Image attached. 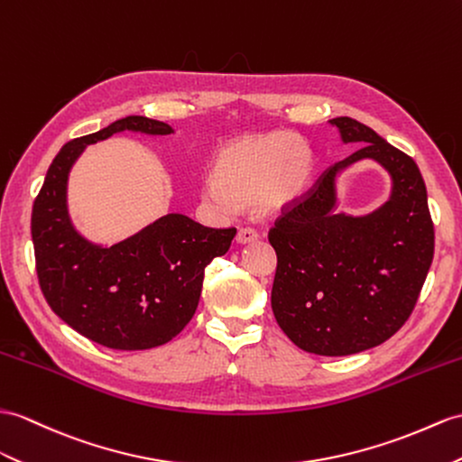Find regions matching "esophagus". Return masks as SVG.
Here are the masks:
<instances>
[{
    "instance_id": "34e87169",
    "label": "esophagus",
    "mask_w": 462,
    "mask_h": 462,
    "mask_svg": "<svg viewBox=\"0 0 462 462\" xmlns=\"http://www.w3.org/2000/svg\"><path fill=\"white\" fill-rule=\"evenodd\" d=\"M256 239H258V233L251 227H243L237 233V243L239 245H249V243H254Z\"/></svg>"
}]
</instances>
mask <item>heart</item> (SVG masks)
<instances>
[{
	"label": "heart",
	"mask_w": 462,
	"mask_h": 462,
	"mask_svg": "<svg viewBox=\"0 0 462 462\" xmlns=\"http://www.w3.org/2000/svg\"><path fill=\"white\" fill-rule=\"evenodd\" d=\"M311 166V152L296 134L243 137L216 154L213 172L201 178V196L223 211L253 204L278 211L306 194Z\"/></svg>",
	"instance_id": "heart-1"
}]
</instances>
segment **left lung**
<instances>
[{"label":"left lung","instance_id":"8db88e82","mask_svg":"<svg viewBox=\"0 0 462 462\" xmlns=\"http://www.w3.org/2000/svg\"><path fill=\"white\" fill-rule=\"evenodd\" d=\"M343 143H365L335 162L268 231L278 264L273 311L288 339L323 356L388 341L408 321L430 273L435 231L418 164L351 117L331 119ZM373 158L393 176L387 204L363 218L335 214L334 178Z\"/></svg>","mask_w":462,"mask_h":462}]
</instances>
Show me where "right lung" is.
Returning <instances> with one entry per match:
<instances>
[{"mask_svg":"<svg viewBox=\"0 0 462 462\" xmlns=\"http://www.w3.org/2000/svg\"><path fill=\"white\" fill-rule=\"evenodd\" d=\"M121 131L174 133L162 121L129 116L66 143L32 204L31 235L42 296L56 316L89 341L143 351L174 339L194 318L206 266L229 251L237 229L168 213L111 246L86 241L66 208L70 168L88 144Z\"/></svg>","mask_w":462,"mask_h":462,"instance_id":"add662e5","label":"right lung"}]
</instances>
